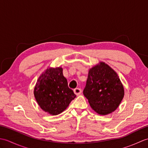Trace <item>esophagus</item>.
<instances>
[{"label":"esophagus","instance_id":"1","mask_svg":"<svg viewBox=\"0 0 148 148\" xmlns=\"http://www.w3.org/2000/svg\"><path fill=\"white\" fill-rule=\"evenodd\" d=\"M74 92L76 95H79L81 93V89L79 88H75L74 90Z\"/></svg>","mask_w":148,"mask_h":148}]
</instances>
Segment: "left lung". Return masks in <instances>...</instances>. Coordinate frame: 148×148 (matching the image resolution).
I'll return each instance as SVG.
<instances>
[{
  "label": "left lung",
  "mask_w": 148,
  "mask_h": 148,
  "mask_svg": "<svg viewBox=\"0 0 148 148\" xmlns=\"http://www.w3.org/2000/svg\"><path fill=\"white\" fill-rule=\"evenodd\" d=\"M84 97L99 114H108L118 108L124 96V89L117 74L103 62L89 71Z\"/></svg>",
  "instance_id": "left-lung-1"
}]
</instances>
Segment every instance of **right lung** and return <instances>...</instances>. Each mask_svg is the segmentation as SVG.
Instances as JSON below:
<instances>
[{
	"mask_svg": "<svg viewBox=\"0 0 148 148\" xmlns=\"http://www.w3.org/2000/svg\"><path fill=\"white\" fill-rule=\"evenodd\" d=\"M34 96L40 108L52 115L64 111L76 97L69 88L61 67L48 69L42 74L36 83Z\"/></svg>",
	"mask_w": 148,
	"mask_h": 148,
	"instance_id": "add662e5",
	"label": "right lung"
}]
</instances>
